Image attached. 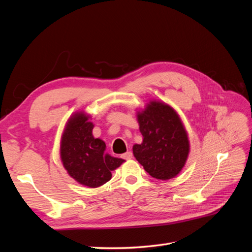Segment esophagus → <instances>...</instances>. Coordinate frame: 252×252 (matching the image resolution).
<instances>
[{
    "mask_svg": "<svg viewBox=\"0 0 252 252\" xmlns=\"http://www.w3.org/2000/svg\"><path fill=\"white\" fill-rule=\"evenodd\" d=\"M122 158H125V159H130V158H132V152L131 151H127L126 154H124L123 156H122Z\"/></svg>",
    "mask_w": 252,
    "mask_h": 252,
    "instance_id": "34e87169",
    "label": "esophagus"
}]
</instances>
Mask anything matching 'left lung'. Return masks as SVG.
<instances>
[{"label": "left lung", "instance_id": "1", "mask_svg": "<svg viewBox=\"0 0 252 252\" xmlns=\"http://www.w3.org/2000/svg\"><path fill=\"white\" fill-rule=\"evenodd\" d=\"M143 142L132 147L133 156L152 178L173 179L185 166L190 144L183 122L171 106L150 101L136 112Z\"/></svg>", "mask_w": 252, "mask_h": 252}]
</instances>
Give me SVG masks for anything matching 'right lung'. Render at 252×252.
I'll use <instances>...</instances> for the list:
<instances>
[{
    "instance_id": "1",
    "label": "right lung",
    "mask_w": 252,
    "mask_h": 252,
    "mask_svg": "<svg viewBox=\"0 0 252 252\" xmlns=\"http://www.w3.org/2000/svg\"><path fill=\"white\" fill-rule=\"evenodd\" d=\"M90 116L77 111L68 119L61 138L60 156L64 168L79 184L100 187L111 179V171L125 159L106 152V144L93 134L94 127Z\"/></svg>"
}]
</instances>
